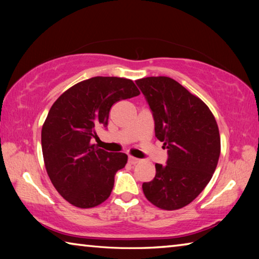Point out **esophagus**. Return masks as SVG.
Masks as SVG:
<instances>
[{"label": "esophagus", "mask_w": 259, "mask_h": 259, "mask_svg": "<svg viewBox=\"0 0 259 259\" xmlns=\"http://www.w3.org/2000/svg\"><path fill=\"white\" fill-rule=\"evenodd\" d=\"M129 162L131 164H137V163H139L140 160L135 156H129Z\"/></svg>", "instance_id": "1"}]
</instances>
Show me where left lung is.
I'll list each match as a JSON object with an SVG mask.
<instances>
[{"mask_svg": "<svg viewBox=\"0 0 259 259\" xmlns=\"http://www.w3.org/2000/svg\"><path fill=\"white\" fill-rule=\"evenodd\" d=\"M155 122V136L168 150L156 163L153 181L143 184L146 199L163 210L190 204L211 179L221 154V136L209 107L198 96L168 76L136 81Z\"/></svg>", "mask_w": 259, "mask_h": 259, "instance_id": "obj_1", "label": "left lung"}]
</instances>
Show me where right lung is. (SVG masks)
Instances as JSON below:
<instances>
[{"label":"right lung","mask_w":259,"mask_h":259,"mask_svg":"<svg viewBox=\"0 0 259 259\" xmlns=\"http://www.w3.org/2000/svg\"><path fill=\"white\" fill-rule=\"evenodd\" d=\"M138 95L129 78L95 76L69 88L51 106L42 126L43 160L52 185L74 207L94 208L111 195L128 155L104 151L91 139L107 125L114 104Z\"/></svg>","instance_id":"obj_1"}]
</instances>
